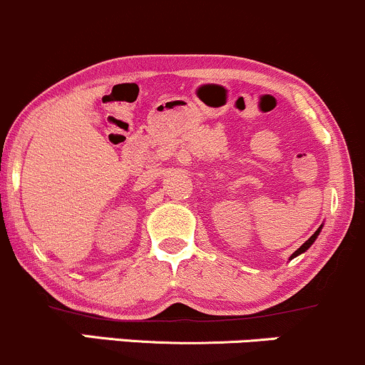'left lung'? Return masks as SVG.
Returning <instances> with one entry per match:
<instances>
[{
    "label": "left lung",
    "instance_id": "1",
    "mask_svg": "<svg viewBox=\"0 0 365 365\" xmlns=\"http://www.w3.org/2000/svg\"><path fill=\"white\" fill-rule=\"evenodd\" d=\"M319 232H321V228H317V230H316V233H314V235H312L311 238H309V240H307V242H305V244H304L302 247H299V249H297V250H295V252H293V254H292V257H290V259H293V257H297V255H299V254H302V252H305V250H307V249H309V247H311V245L314 244V240H316V238H317V235H319Z\"/></svg>",
    "mask_w": 365,
    "mask_h": 365
}]
</instances>
